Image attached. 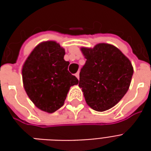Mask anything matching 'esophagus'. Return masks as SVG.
Returning a JSON list of instances; mask_svg holds the SVG:
<instances>
[{"instance_id": "obj_1", "label": "esophagus", "mask_w": 151, "mask_h": 151, "mask_svg": "<svg viewBox=\"0 0 151 151\" xmlns=\"http://www.w3.org/2000/svg\"><path fill=\"white\" fill-rule=\"evenodd\" d=\"M75 76H76V77H77V78L79 79V72L77 73H76V74H75Z\"/></svg>"}]
</instances>
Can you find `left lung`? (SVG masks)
Segmentation results:
<instances>
[{"label": "left lung", "instance_id": "obj_1", "mask_svg": "<svg viewBox=\"0 0 151 151\" xmlns=\"http://www.w3.org/2000/svg\"><path fill=\"white\" fill-rule=\"evenodd\" d=\"M81 51L86 61L81 69L79 87L92 109L107 111L119 103L129 88L132 64L117 47L108 43L82 47Z\"/></svg>", "mask_w": 151, "mask_h": 151}]
</instances>
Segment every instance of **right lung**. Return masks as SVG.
<instances>
[{"instance_id": "1", "label": "right lung", "mask_w": 151, "mask_h": 151, "mask_svg": "<svg viewBox=\"0 0 151 151\" xmlns=\"http://www.w3.org/2000/svg\"><path fill=\"white\" fill-rule=\"evenodd\" d=\"M65 49L55 41L40 43L22 66V82L28 97L40 110L52 113L61 108L69 88L78 84L68 71Z\"/></svg>"}]
</instances>
